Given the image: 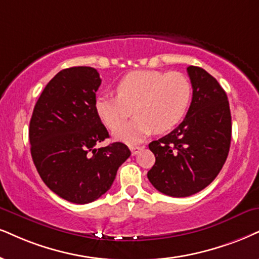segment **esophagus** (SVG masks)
Returning a JSON list of instances; mask_svg holds the SVG:
<instances>
[{
    "mask_svg": "<svg viewBox=\"0 0 259 259\" xmlns=\"http://www.w3.org/2000/svg\"><path fill=\"white\" fill-rule=\"evenodd\" d=\"M130 150H131V152H132V155L135 156L138 154L139 150H142V148H140V146H130Z\"/></svg>",
    "mask_w": 259,
    "mask_h": 259,
    "instance_id": "34e87169",
    "label": "esophagus"
}]
</instances>
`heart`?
<instances>
[{"label": "heart", "mask_w": 259, "mask_h": 259, "mask_svg": "<svg viewBox=\"0 0 259 259\" xmlns=\"http://www.w3.org/2000/svg\"><path fill=\"white\" fill-rule=\"evenodd\" d=\"M115 91L116 96H97L95 110L108 128L115 130L114 138L127 144L142 142L154 131L162 135L174 130L186 116L193 96L190 79L179 72H131ZM131 111L136 117L121 126Z\"/></svg>", "instance_id": "1"}]
</instances>
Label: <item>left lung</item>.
<instances>
[{"instance_id": "8db88e82", "label": "left lung", "mask_w": 259, "mask_h": 259, "mask_svg": "<svg viewBox=\"0 0 259 259\" xmlns=\"http://www.w3.org/2000/svg\"><path fill=\"white\" fill-rule=\"evenodd\" d=\"M187 73L193 96L186 117L169 135L149 144L156 162L148 179L170 197L192 196L211 184L231 146L232 116L225 90L200 67H187Z\"/></svg>"}]
</instances>
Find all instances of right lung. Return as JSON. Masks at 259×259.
<instances>
[{"instance_id":"right-lung-1","label":"right lung","mask_w":259,"mask_h":259,"mask_svg":"<svg viewBox=\"0 0 259 259\" xmlns=\"http://www.w3.org/2000/svg\"><path fill=\"white\" fill-rule=\"evenodd\" d=\"M92 67L62 69L48 82L34 105L28 137L41 180L57 196L91 203L107 192L131 156L123 143L95 149L109 133L95 110L101 85Z\"/></svg>"}]
</instances>
